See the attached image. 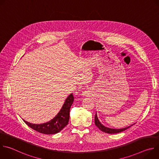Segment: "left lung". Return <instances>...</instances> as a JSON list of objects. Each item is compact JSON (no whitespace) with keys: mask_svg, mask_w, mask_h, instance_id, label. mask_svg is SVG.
I'll list each match as a JSON object with an SVG mask.
<instances>
[{"mask_svg":"<svg viewBox=\"0 0 159 159\" xmlns=\"http://www.w3.org/2000/svg\"><path fill=\"white\" fill-rule=\"evenodd\" d=\"M94 122H95V125H96V126H98L99 128V129H100L102 131L107 133H120L121 131H123L125 130H126V129H128V128H129L130 126L125 128H122V129H112V128H107L104 126H103L99 121L97 115L96 113L95 115V118H94Z\"/></svg>","mask_w":159,"mask_h":159,"instance_id":"obj_1","label":"left lung"}]
</instances>
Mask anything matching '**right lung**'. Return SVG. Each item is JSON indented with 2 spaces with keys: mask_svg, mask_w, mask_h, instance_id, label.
I'll use <instances>...</instances> for the list:
<instances>
[{
  "mask_svg": "<svg viewBox=\"0 0 159 159\" xmlns=\"http://www.w3.org/2000/svg\"><path fill=\"white\" fill-rule=\"evenodd\" d=\"M74 97L71 94L66 98L62 108L58 115L51 121L46 123L35 125L24 120L25 123L32 129L39 133L47 134H52L60 132L65 126L68 125L70 117V109L74 102Z\"/></svg>",
  "mask_w": 159,
  "mask_h": 159,
  "instance_id": "add662e5",
  "label": "right lung"
}]
</instances>
